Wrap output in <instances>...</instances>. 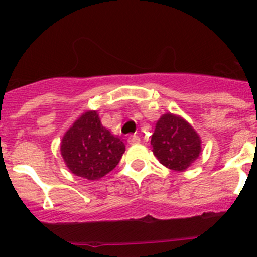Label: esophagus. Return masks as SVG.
<instances>
[{
  "label": "esophagus",
  "mask_w": 257,
  "mask_h": 257,
  "mask_svg": "<svg viewBox=\"0 0 257 257\" xmlns=\"http://www.w3.org/2000/svg\"><path fill=\"white\" fill-rule=\"evenodd\" d=\"M141 142V138L138 136H131L128 138V143L129 144H138Z\"/></svg>",
  "instance_id": "1"
}]
</instances>
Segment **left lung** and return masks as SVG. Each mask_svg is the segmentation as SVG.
Wrapping results in <instances>:
<instances>
[{"mask_svg":"<svg viewBox=\"0 0 257 257\" xmlns=\"http://www.w3.org/2000/svg\"><path fill=\"white\" fill-rule=\"evenodd\" d=\"M150 144L160 164L175 172L188 169L201 153L200 136L183 116L173 113L160 116Z\"/></svg>","mask_w":257,"mask_h":257,"instance_id":"1","label":"left lung"}]
</instances>
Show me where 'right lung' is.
<instances>
[{
    "label": "right lung",
    "mask_w": 257,
    "mask_h": 257,
    "mask_svg": "<svg viewBox=\"0 0 257 257\" xmlns=\"http://www.w3.org/2000/svg\"><path fill=\"white\" fill-rule=\"evenodd\" d=\"M125 144L100 123L97 110L78 116L61 141L64 164L77 177L99 180L118 165Z\"/></svg>",
    "instance_id": "1"
}]
</instances>
